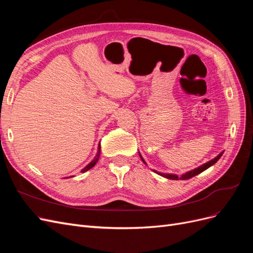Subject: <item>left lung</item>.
I'll list each match as a JSON object with an SVG mask.
<instances>
[{
  "instance_id": "left-lung-1",
  "label": "left lung",
  "mask_w": 253,
  "mask_h": 253,
  "mask_svg": "<svg viewBox=\"0 0 253 253\" xmlns=\"http://www.w3.org/2000/svg\"><path fill=\"white\" fill-rule=\"evenodd\" d=\"M223 154H224V151H223V152H220L219 154H218L215 158H213V159L209 160L208 163H206V164H204V165L200 166L198 168H195V169H193V170L188 171V172H186L185 174H181L180 176L176 175V174H171V173H163V172H158V171H156V170H152V171H153V172H155L156 174H158V175H160V176H163V177L168 178V179H173V180H178V179H180V180H186V179H189V178H191V177H193V176H195V175H197V174H200V173L204 172L205 170L208 169V168H210L211 166H213V165L215 164V163L217 162V160L221 157V155H223ZM139 156H140L141 160L143 162V164L147 165V163L144 162L143 157L140 155V153H139Z\"/></svg>"
}]
</instances>
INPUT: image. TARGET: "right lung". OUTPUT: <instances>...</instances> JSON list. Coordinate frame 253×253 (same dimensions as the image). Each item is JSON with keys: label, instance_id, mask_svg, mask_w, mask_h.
<instances>
[{"label": "right lung", "instance_id": "add662e5", "mask_svg": "<svg viewBox=\"0 0 253 253\" xmlns=\"http://www.w3.org/2000/svg\"><path fill=\"white\" fill-rule=\"evenodd\" d=\"M100 143H99L98 144V151H97V154H96V156L94 157V159L93 160H91V162L85 167V168H83V169L81 170V172L82 173H84V172H86V171H88L89 169H91V168H93L96 164H97V162H98V160H99V157H100ZM70 177H73V176H70ZM65 178H68V177H65Z\"/></svg>", "mask_w": 253, "mask_h": 253}]
</instances>
